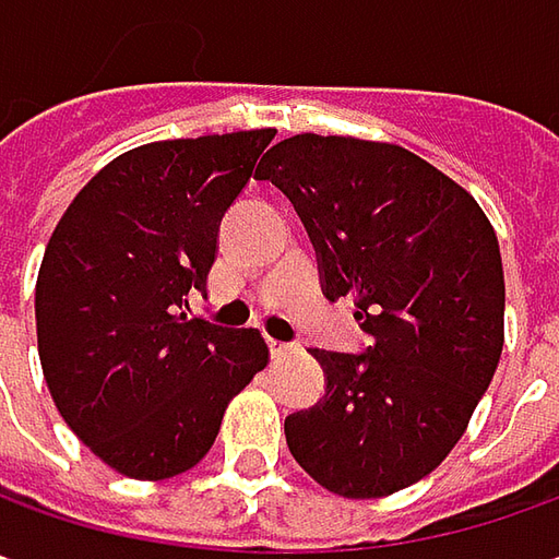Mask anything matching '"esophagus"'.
<instances>
[{
  "instance_id": "esophagus-1",
  "label": "esophagus",
  "mask_w": 559,
  "mask_h": 559,
  "mask_svg": "<svg viewBox=\"0 0 559 559\" xmlns=\"http://www.w3.org/2000/svg\"><path fill=\"white\" fill-rule=\"evenodd\" d=\"M269 353H272V358H281L287 356V353H294V346L290 343H281V340H269Z\"/></svg>"
}]
</instances>
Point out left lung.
Here are the masks:
<instances>
[{
  "label": "left lung",
  "instance_id": "obj_1",
  "mask_svg": "<svg viewBox=\"0 0 559 559\" xmlns=\"http://www.w3.org/2000/svg\"><path fill=\"white\" fill-rule=\"evenodd\" d=\"M257 179L287 194L328 299L353 297L361 353L312 349L324 395L287 414L297 464L343 498H380L436 471L467 430L504 346L495 228L445 173L399 145L302 132Z\"/></svg>",
  "mask_w": 559,
  "mask_h": 559
}]
</instances>
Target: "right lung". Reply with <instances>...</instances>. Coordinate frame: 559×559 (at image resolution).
Segmentation results:
<instances>
[{"instance_id":"add662e5","label":"right lung","mask_w":559,"mask_h":559,"mask_svg":"<svg viewBox=\"0 0 559 559\" xmlns=\"http://www.w3.org/2000/svg\"><path fill=\"white\" fill-rule=\"evenodd\" d=\"M275 129L132 147L95 173L51 231L36 278L49 393L92 452L132 479L191 471L269 361L257 328L185 312L206 290L225 210Z\"/></svg>"}]
</instances>
